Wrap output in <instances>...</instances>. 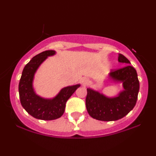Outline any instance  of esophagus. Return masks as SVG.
<instances>
[{
    "label": "esophagus",
    "instance_id": "1",
    "mask_svg": "<svg viewBox=\"0 0 156 156\" xmlns=\"http://www.w3.org/2000/svg\"><path fill=\"white\" fill-rule=\"evenodd\" d=\"M89 80L88 79V78H83V79L81 80V83L83 86L87 85V84H89Z\"/></svg>",
    "mask_w": 156,
    "mask_h": 156
}]
</instances>
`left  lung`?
Returning <instances> with one entry per match:
<instances>
[{
    "label": "left lung",
    "mask_w": 156,
    "mask_h": 156,
    "mask_svg": "<svg viewBox=\"0 0 156 156\" xmlns=\"http://www.w3.org/2000/svg\"><path fill=\"white\" fill-rule=\"evenodd\" d=\"M118 61L128 64L112 71L109 74L114 81L122 82L124 90L119 95L111 98L93 89H87L86 107L89 115L98 120H118L127 115L136 103L139 91L136 70L130 65V61L122 54H119Z\"/></svg>",
    "instance_id": "1"
}]
</instances>
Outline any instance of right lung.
<instances>
[{
	"label": "right lung",
	"instance_id": "right-lung-1",
	"mask_svg": "<svg viewBox=\"0 0 156 156\" xmlns=\"http://www.w3.org/2000/svg\"><path fill=\"white\" fill-rule=\"evenodd\" d=\"M55 53L54 51H45L31 58L25 66L19 83V95L21 105L30 115L42 120H53L64 114L67 100L80 84L64 87L53 99H44L36 94L33 88L34 74L48 56Z\"/></svg>",
	"mask_w": 156,
	"mask_h": 156
}]
</instances>
